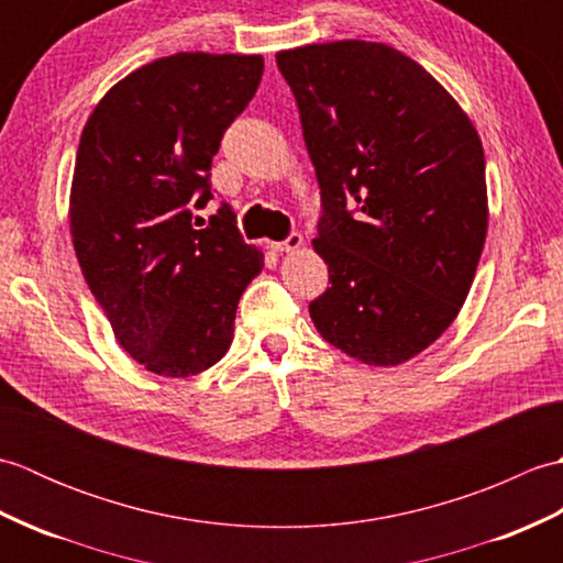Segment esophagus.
Segmentation results:
<instances>
[{"mask_svg":"<svg viewBox=\"0 0 563 563\" xmlns=\"http://www.w3.org/2000/svg\"><path fill=\"white\" fill-rule=\"evenodd\" d=\"M305 242H302V234H297V232H292L288 239H285V242H271L268 246L273 249V251H278V254H283V251H297L300 249Z\"/></svg>","mask_w":563,"mask_h":563,"instance_id":"34e87169","label":"esophagus"}]
</instances>
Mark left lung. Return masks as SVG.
<instances>
[{
	"label": "left lung",
	"mask_w": 563,
	"mask_h": 563,
	"mask_svg": "<svg viewBox=\"0 0 563 563\" xmlns=\"http://www.w3.org/2000/svg\"><path fill=\"white\" fill-rule=\"evenodd\" d=\"M321 188L331 288L317 331L365 365L411 361L460 314L488 230L479 133L445 87L385 43L280 51Z\"/></svg>",
	"instance_id": "8db88e82"
}]
</instances>
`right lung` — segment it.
I'll return each instance as SVG.
<instances>
[{
    "label": "right lung",
    "instance_id": "1",
    "mask_svg": "<svg viewBox=\"0 0 563 563\" xmlns=\"http://www.w3.org/2000/svg\"><path fill=\"white\" fill-rule=\"evenodd\" d=\"M261 75V55L159 57L113 84L81 130L71 244L118 343L154 375L218 363L263 268L227 202L208 227L194 214L212 200V157Z\"/></svg>",
    "mask_w": 563,
    "mask_h": 563
}]
</instances>
